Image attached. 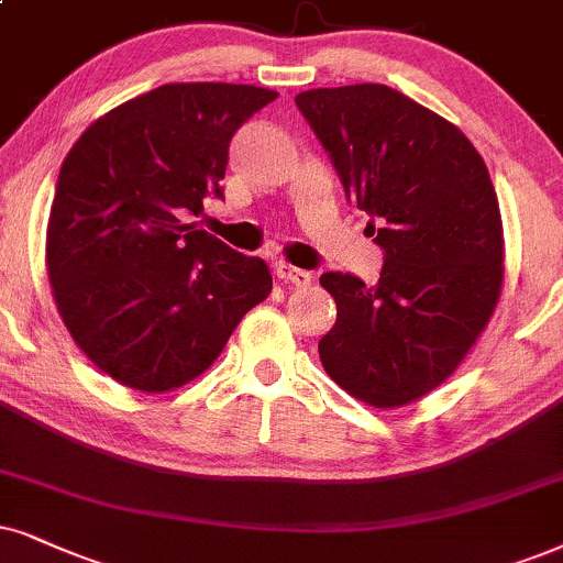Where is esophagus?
<instances>
[{
	"label": "esophagus",
	"mask_w": 563,
	"mask_h": 563,
	"mask_svg": "<svg viewBox=\"0 0 563 563\" xmlns=\"http://www.w3.org/2000/svg\"><path fill=\"white\" fill-rule=\"evenodd\" d=\"M275 273H277V277H280V280L294 283V286H298V288L309 286V283H311V273H309V269H298V267H294V265H286V262H277Z\"/></svg>",
	"instance_id": "obj_1"
}]
</instances>
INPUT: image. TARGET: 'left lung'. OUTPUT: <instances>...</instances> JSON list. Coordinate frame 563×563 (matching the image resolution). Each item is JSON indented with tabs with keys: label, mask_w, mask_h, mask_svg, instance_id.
<instances>
[{
	"label": "left lung",
	"mask_w": 563,
	"mask_h": 563,
	"mask_svg": "<svg viewBox=\"0 0 563 563\" xmlns=\"http://www.w3.org/2000/svg\"><path fill=\"white\" fill-rule=\"evenodd\" d=\"M351 202L384 249L376 286L324 273L338 322L319 358L355 400L400 408L462 364L504 283L496 189L457 126L387 85L296 96Z\"/></svg>",
	"instance_id": "1"
}]
</instances>
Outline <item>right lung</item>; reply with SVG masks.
I'll use <instances>...</instances> for the list:
<instances>
[{
  "mask_svg": "<svg viewBox=\"0 0 563 563\" xmlns=\"http://www.w3.org/2000/svg\"><path fill=\"white\" fill-rule=\"evenodd\" d=\"M275 98L254 85H161L92 122L64 158L48 283L77 347L124 387H184L273 290L265 262L187 218L223 197L231 137Z\"/></svg>",
  "mask_w": 563,
  "mask_h": 563,
  "instance_id": "right-lung-1",
  "label": "right lung"
}]
</instances>
